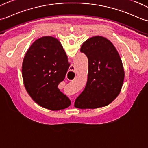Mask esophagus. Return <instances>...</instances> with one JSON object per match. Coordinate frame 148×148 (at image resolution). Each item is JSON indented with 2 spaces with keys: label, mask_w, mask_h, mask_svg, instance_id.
Masks as SVG:
<instances>
[{
  "label": "esophagus",
  "mask_w": 148,
  "mask_h": 148,
  "mask_svg": "<svg viewBox=\"0 0 148 148\" xmlns=\"http://www.w3.org/2000/svg\"><path fill=\"white\" fill-rule=\"evenodd\" d=\"M75 69L74 67V66H71L70 67V70L69 71V73H67V77L70 79H74L75 77Z\"/></svg>",
  "instance_id": "1"
}]
</instances>
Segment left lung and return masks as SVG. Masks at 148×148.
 <instances>
[{"mask_svg":"<svg viewBox=\"0 0 148 148\" xmlns=\"http://www.w3.org/2000/svg\"><path fill=\"white\" fill-rule=\"evenodd\" d=\"M80 51L88 59V81L74 106L95 109L109 105L119 95L124 79V70L117 50L106 38L95 36L85 41Z\"/></svg>","mask_w":148,"mask_h":148,"instance_id":"left-lung-1","label":"left lung"}]
</instances>
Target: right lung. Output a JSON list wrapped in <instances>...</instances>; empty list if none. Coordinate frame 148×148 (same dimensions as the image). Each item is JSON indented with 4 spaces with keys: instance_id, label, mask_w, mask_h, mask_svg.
<instances>
[{
    "instance_id": "add662e5",
    "label": "right lung",
    "mask_w": 148,
    "mask_h": 148,
    "mask_svg": "<svg viewBox=\"0 0 148 148\" xmlns=\"http://www.w3.org/2000/svg\"><path fill=\"white\" fill-rule=\"evenodd\" d=\"M69 66L56 38L43 36L30 46L23 59L22 75L26 91L38 105L52 111L71 105L70 99L58 88Z\"/></svg>"
}]
</instances>
